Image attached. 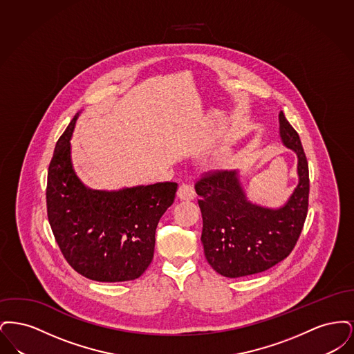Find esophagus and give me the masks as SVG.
I'll return each instance as SVG.
<instances>
[{"instance_id":"esophagus-1","label":"esophagus","mask_w":354,"mask_h":354,"mask_svg":"<svg viewBox=\"0 0 354 354\" xmlns=\"http://www.w3.org/2000/svg\"><path fill=\"white\" fill-rule=\"evenodd\" d=\"M176 196H178L179 201L189 202V201H194V199H195V191H194V188H192L191 185H179L178 192H176Z\"/></svg>"}]
</instances>
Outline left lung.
I'll use <instances>...</instances> for the list:
<instances>
[{
    "instance_id": "8db88e82",
    "label": "left lung",
    "mask_w": 354,
    "mask_h": 354,
    "mask_svg": "<svg viewBox=\"0 0 354 354\" xmlns=\"http://www.w3.org/2000/svg\"><path fill=\"white\" fill-rule=\"evenodd\" d=\"M280 138L297 155L299 183L281 207L251 202L239 169L207 174L195 185L203 216L202 243L209 266L225 277L270 270L295 248L308 212L309 171L300 136L279 114Z\"/></svg>"
}]
</instances>
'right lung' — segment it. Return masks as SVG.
<instances>
[{
  "label": "right lung",
  "instance_id": "obj_1",
  "mask_svg": "<svg viewBox=\"0 0 354 354\" xmlns=\"http://www.w3.org/2000/svg\"><path fill=\"white\" fill-rule=\"evenodd\" d=\"M80 113L58 139L48 172V218L66 261L101 283L135 280L153 257L155 231L174 203L172 182L93 189L77 176L70 139Z\"/></svg>",
  "mask_w": 354,
  "mask_h": 354
}]
</instances>
